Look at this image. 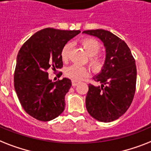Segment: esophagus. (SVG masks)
Instances as JSON below:
<instances>
[{"instance_id": "obj_1", "label": "esophagus", "mask_w": 151, "mask_h": 151, "mask_svg": "<svg viewBox=\"0 0 151 151\" xmlns=\"http://www.w3.org/2000/svg\"><path fill=\"white\" fill-rule=\"evenodd\" d=\"M78 84H79V81H72V85H73V87H75L76 85H78Z\"/></svg>"}]
</instances>
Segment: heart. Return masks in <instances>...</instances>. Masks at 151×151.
Returning <instances> with one entry per match:
<instances>
[{"label": "heart", "mask_w": 151, "mask_h": 151, "mask_svg": "<svg viewBox=\"0 0 151 151\" xmlns=\"http://www.w3.org/2000/svg\"><path fill=\"white\" fill-rule=\"evenodd\" d=\"M81 44L88 56H90V63L95 70H99L102 66L101 59L95 56L101 50V45L95 39L87 38L81 41ZM71 49V43H67L61 50V57L63 61L68 60ZM66 75L73 81H80L87 77L89 73V69L86 67L78 65H71L65 70Z\"/></svg>", "instance_id": "b5f03b06"}]
</instances>
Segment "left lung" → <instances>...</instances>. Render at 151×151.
I'll use <instances>...</instances> for the list:
<instances>
[{"label":"left lung","instance_id":"1","mask_svg":"<svg viewBox=\"0 0 151 151\" xmlns=\"http://www.w3.org/2000/svg\"><path fill=\"white\" fill-rule=\"evenodd\" d=\"M83 33L99 39L105 49L103 67L93 77L101 85L89 84L86 109L98 121L112 122L127 111L133 101L137 82L135 60L127 43L113 33L103 29Z\"/></svg>","mask_w":151,"mask_h":151}]
</instances>
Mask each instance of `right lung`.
<instances>
[{
    "instance_id": "obj_1",
    "label": "right lung",
    "mask_w": 151,
    "mask_h": 151,
    "mask_svg": "<svg viewBox=\"0 0 151 151\" xmlns=\"http://www.w3.org/2000/svg\"><path fill=\"white\" fill-rule=\"evenodd\" d=\"M80 30L42 29L21 47L14 71V89L21 105L32 117L47 122L59 116L65 109V95L71 81L64 78L52 82L50 68L61 69V50Z\"/></svg>"
}]
</instances>
